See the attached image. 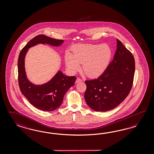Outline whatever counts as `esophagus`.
<instances>
[{"mask_svg":"<svg viewBox=\"0 0 154 154\" xmlns=\"http://www.w3.org/2000/svg\"><path fill=\"white\" fill-rule=\"evenodd\" d=\"M82 82V80L80 79V78H78L76 80V83H79V82Z\"/></svg>","mask_w":154,"mask_h":154,"instance_id":"1","label":"esophagus"}]
</instances>
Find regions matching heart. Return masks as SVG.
Returning <instances> with one entry per match:
<instances>
[{"mask_svg": "<svg viewBox=\"0 0 154 154\" xmlns=\"http://www.w3.org/2000/svg\"><path fill=\"white\" fill-rule=\"evenodd\" d=\"M65 57L69 70L75 73L82 63L84 72L89 77H98L108 67L112 57V50L106 44H78Z\"/></svg>", "mask_w": 154, "mask_h": 154, "instance_id": "b5f03b06", "label": "heart"}]
</instances>
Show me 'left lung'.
<instances>
[{
  "label": "left lung",
  "instance_id": "left-lung-1",
  "mask_svg": "<svg viewBox=\"0 0 154 154\" xmlns=\"http://www.w3.org/2000/svg\"><path fill=\"white\" fill-rule=\"evenodd\" d=\"M113 60L97 79L85 80L84 98L87 104L97 112L112 110L122 102L130 92L135 71L134 57L117 39Z\"/></svg>",
  "mask_w": 154,
  "mask_h": 154
}]
</instances>
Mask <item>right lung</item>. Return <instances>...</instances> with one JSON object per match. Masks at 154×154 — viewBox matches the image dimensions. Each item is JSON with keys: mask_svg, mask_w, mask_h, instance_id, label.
Here are the masks:
<instances>
[{"mask_svg": "<svg viewBox=\"0 0 154 154\" xmlns=\"http://www.w3.org/2000/svg\"><path fill=\"white\" fill-rule=\"evenodd\" d=\"M63 40H57L43 35H37L30 40L20 52L18 60V79L22 94L36 108L51 112L58 108L63 101V96L75 84L76 77L67 76L60 71L48 83L35 85L27 79L24 69V57L29 48L37 44H48L60 46Z\"/></svg>", "mask_w": 154, "mask_h": 154, "instance_id": "right-lung-1", "label": "right lung"}]
</instances>
